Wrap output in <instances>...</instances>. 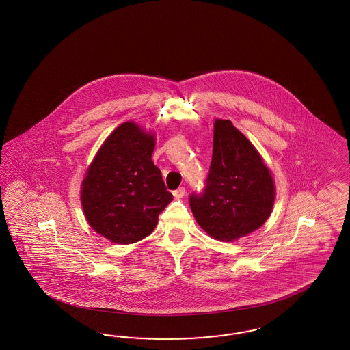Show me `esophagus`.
Masks as SVG:
<instances>
[{
	"label": "esophagus",
	"mask_w": 350,
	"mask_h": 350,
	"mask_svg": "<svg viewBox=\"0 0 350 350\" xmlns=\"http://www.w3.org/2000/svg\"><path fill=\"white\" fill-rule=\"evenodd\" d=\"M185 193H186L185 187H178L177 190L173 191V195H174V198H176V199H180V198H183V196H185Z\"/></svg>",
	"instance_id": "1"
}]
</instances>
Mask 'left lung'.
<instances>
[{
  "instance_id": "1",
  "label": "left lung",
  "mask_w": 350,
  "mask_h": 350,
  "mask_svg": "<svg viewBox=\"0 0 350 350\" xmlns=\"http://www.w3.org/2000/svg\"><path fill=\"white\" fill-rule=\"evenodd\" d=\"M273 202V180L258 151L230 120L217 119L205 186L189 198L196 222L213 239L232 241L259 228Z\"/></svg>"
}]
</instances>
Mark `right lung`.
<instances>
[{
    "label": "right lung",
    "mask_w": 350,
    "mask_h": 350,
    "mask_svg": "<svg viewBox=\"0 0 350 350\" xmlns=\"http://www.w3.org/2000/svg\"><path fill=\"white\" fill-rule=\"evenodd\" d=\"M154 136L126 122L98 150L82 186L85 218L96 232L116 244L145 239L173 200L151 160Z\"/></svg>",
    "instance_id": "obj_1"
}]
</instances>
